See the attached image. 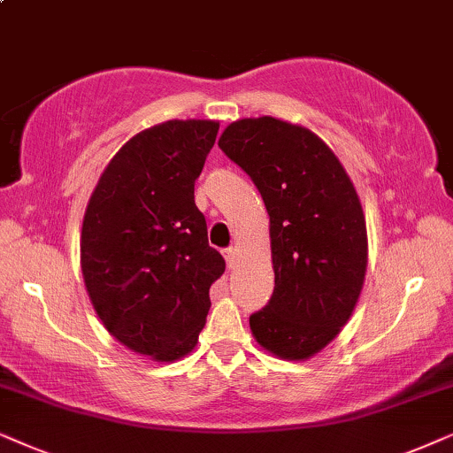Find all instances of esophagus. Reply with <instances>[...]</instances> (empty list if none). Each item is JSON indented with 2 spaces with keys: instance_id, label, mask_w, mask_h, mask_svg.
I'll list each match as a JSON object with an SVG mask.
<instances>
[{
  "instance_id": "esophagus-1",
  "label": "esophagus",
  "mask_w": 453,
  "mask_h": 453,
  "mask_svg": "<svg viewBox=\"0 0 453 453\" xmlns=\"http://www.w3.org/2000/svg\"><path fill=\"white\" fill-rule=\"evenodd\" d=\"M223 257H226V263L227 267H234L238 261V246H230V249L223 250Z\"/></svg>"
}]
</instances>
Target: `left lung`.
<instances>
[{
	"instance_id": "1",
	"label": "left lung",
	"mask_w": 453,
	"mask_h": 453,
	"mask_svg": "<svg viewBox=\"0 0 453 453\" xmlns=\"http://www.w3.org/2000/svg\"><path fill=\"white\" fill-rule=\"evenodd\" d=\"M219 149L249 173L269 213L275 288L250 315L255 340L306 360L348 323L366 273V221L352 180L315 132L263 116L232 122Z\"/></svg>"
}]
</instances>
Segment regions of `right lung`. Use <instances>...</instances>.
<instances>
[{"mask_svg":"<svg viewBox=\"0 0 453 453\" xmlns=\"http://www.w3.org/2000/svg\"><path fill=\"white\" fill-rule=\"evenodd\" d=\"M217 130L213 119H170L138 132L84 211L81 267L93 309L119 343L159 363L192 352L211 283L226 271L195 204Z\"/></svg>","mask_w":453,"mask_h":453,"instance_id":"1","label":"right lung"}]
</instances>
